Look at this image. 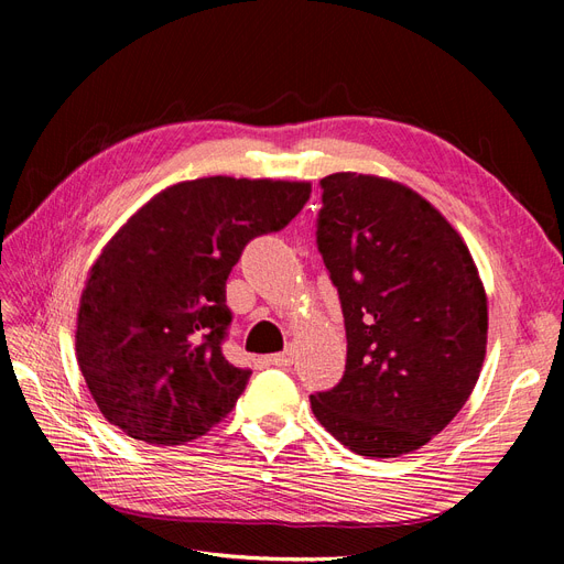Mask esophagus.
<instances>
[{
  "label": "esophagus",
  "instance_id": "34e87169",
  "mask_svg": "<svg viewBox=\"0 0 564 564\" xmlns=\"http://www.w3.org/2000/svg\"><path fill=\"white\" fill-rule=\"evenodd\" d=\"M292 362H294V350L292 348H284L278 355H270V365H275V367H289Z\"/></svg>",
  "mask_w": 564,
  "mask_h": 564
}]
</instances>
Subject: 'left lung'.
Wrapping results in <instances>:
<instances>
[{
    "label": "left lung",
    "mask_w": 564,
    "mask_h": 564,
    "mask_svg": "<svg viewBox=\"0 0 564 564\" xmlns=\"http://www.w3.org/2000/svg\"><path fill=\"white\" fill-rule=\"evenodd\" d=\"M317 251L346 324V371L311 395L317 421L360 456L409 454L460 412L487 348V296L470 251L435 207L377 176L319 181Z\"/></svg>",
    "instance_id": "8db88e82"
}]
</instances>
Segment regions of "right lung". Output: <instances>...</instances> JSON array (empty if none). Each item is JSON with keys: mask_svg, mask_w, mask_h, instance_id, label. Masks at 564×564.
I'll use <instances>...</instances> for the list:
<instances>
[{"mask_svg": "<svg viewBox=\"0 0 564 564\" xmlns=\"http://www.w3.org/2000/svg\"><path fill=\"white\" fill-rule=\"evenodd\" d=\"M311 183L212 176L166 187L94 263L77 362L104 416L148 445H185L232 412L251 377L232 367L226 282L245 247L289 226Z\"/></svg>", "mask_w": 564, "mask_h": 564, "instance_id": "add662e5", "label": "right lung"}]
</instances>
